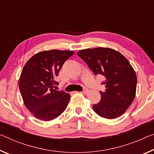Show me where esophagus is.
I'll use <instances>...</instances> for the list:
<instances>
[{
	"label": "esophagus",
	"mask_w": 154,
	"mask_h": 154,
	"mask_svg": "<svg viewBox=\"0 0 154 154\" xmlns=\"http://www.w3.org/2000/svg\"><path fill=\"white\" fill-rule=\"evenodd\" d=\"M88 91H89L88 89H87V88H85L84 90H83V91H82V93H84V94H87L88 92Z\"/></svg>",
	"instance_id": "34e87169"
}]
</instances>
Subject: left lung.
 Returning a JSON list of instances; mask_svg holds the SVG:
<instances>
[{"mask_svg": "<svg viewBox=\"0 0 154 154\" xmlns=\"http://www.w3.org/2000/svg\"><path fill=\"white\" fill-rule=\"evenodd\" d=\"M95 75H102L105 91H100L101 101L92 106L100 116L116 119L124 114L136 95L137 77L129 61L115 50L99 47L78 51Z\"/></svg>", "mask_w": 154, "mask_h": 154, "instance_id": "8db88e82", "label": "left lung"}]
</instances>
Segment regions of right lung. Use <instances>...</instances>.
<instances>
[{
    "instance_id": "add662e5",
    "label": "right lung",
    "mask_w": 154,
    "mask_h": 154,
    "mask_svg": "<svg viewBox=\"0 0 154 154\" xmlns=\"http://www.w3.org/2000/svg\"><path fill=\"white\" fill-rule=\"evenodd\" d=\"M74 54L72 51H41L26 63L19 79L24 103L40 120H53L64 112L70 98L64 91L55 89V77L64 63Z\"/></svg>"
}]
</instances>
